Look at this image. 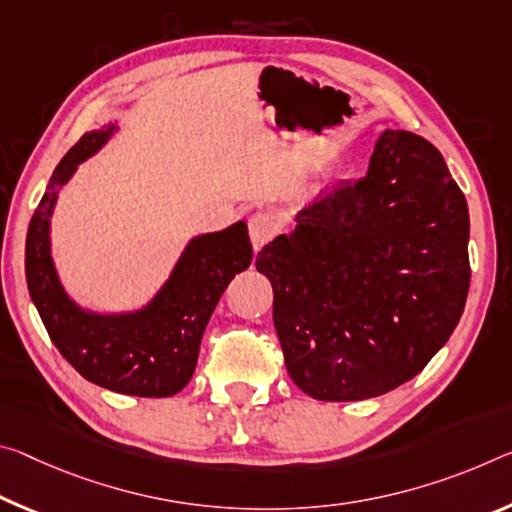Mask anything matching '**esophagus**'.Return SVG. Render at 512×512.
<instances>
[{"label": "esophagus", "instance_id": "1", "mask_svg": "<svg viewBox=\"0 0 512 512\" xmlns=\"http://www.w3.org/2000/svg\"><path fill=\"white\" fill-rule=\"evenodd\" d=\"M248 230H250V241H253L255 250H262L266 243H269L275 232H278V221L271 214H255L248 221Z\"/></svg>", "mask_w": 512, "mask_h": 512}]
</instances>
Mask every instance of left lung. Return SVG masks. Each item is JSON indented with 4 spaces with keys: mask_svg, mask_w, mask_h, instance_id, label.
I'll return each mask as SVG.
<instances>
[{
    "mask_svg": "<svg viewBox=\"0 0 512 512\" xmlns=\"http://www.w3.org/2000/svg\"><path fill=\"white\" fill-rule=\"evenodd\" d=\"M467 241L440 150L387 129L367 175L321 193L257 255L291 380L312 399L360 401L415 378L465 310Z\"/></svg>",
    "mask_w": 512,
    "mask_h": 512,
    "instance_id": "obj_1",
    "label": "left lung"
}]
</instances>
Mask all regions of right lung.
<instances>
[{"mask_svg": "<svg viewBox=\"0 0 512 512\" xmlns=\"http://www.w3.org/2000/svg\"><path fill=\"white\" fill-rule=\"evenodd\" d=\"M113 129L109 125L86 132L56 166L31 216L24 269L47 335L81 376L111 392L161 399L177 394L191 380L209 316L234 275L253 262V246L241 221L196 237L164 289L141 312L104 316L72 303L54 271L50 216L61 186L77 164L107 143Z\"/></svg>", "mask_w": 512, "mask_h": 512, "instance_id": "1", "label": "right lung"}]
</instances>
